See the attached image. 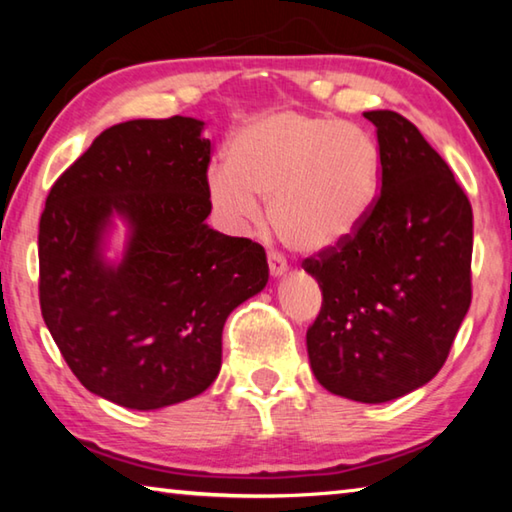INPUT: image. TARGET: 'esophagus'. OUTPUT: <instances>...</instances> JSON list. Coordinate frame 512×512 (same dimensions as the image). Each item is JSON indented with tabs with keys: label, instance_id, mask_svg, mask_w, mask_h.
I'll return each instance as SVG.
<instances>
[{
	"label": "esophagus",
	"instance_id": "obj_1",
	"mask_svg": "<svg viewBox=\"0 0 512 512\" xmlns=\"http://www.w3.org/2000/svg\"><path fill=\"white\" fill-rule=\"evenodd\" d=\"M268 271H271L273 277H280L287 273V262H284V257L280 253H273V250H268Z\"/></svg>",
	"mask_w": 512,
	"mask_h": 512
}]
</instances>
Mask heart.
<instances>
[{"label": "heart", "instance_id": "heart-1", "mask_svg": "<svg viewBox=\"0 0 512 512\" xmlns=\"http://www.w3.org/2000/svg\"><path fill=\"white\" fill-rule=\"evenodd\" d=\"M372 137L334 117L284 110L257 119L210 173V201L235 230L257 221L266 201L277 237L300 253L339 244L366 219L379 192Z\"/></svg>", "mask_w": 512, "mask_h": 512}]
</instances>
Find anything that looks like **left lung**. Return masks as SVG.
<instances>
[{
    "label": "left lung",
    "instance_id": "obj_1",
    "mask_svg": "<svg viewBox=\"0 0 512 512\" xmlns=\"http://www.w3.org/2000/svg\"><path fill=\"white\" fill-rule=\"evenodd\" d=\"M363 117L377 128L381 189L352 235L302 262L323 291L307 352L329 393L381 404L445 366L472 302V205L409 119Z\"/></svg>",
    "mask_w": 512,
    "mask_h": 512
}]
</instances>
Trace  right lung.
I'll return each instance as SVG.
<instances>
[{"label":"right lung","instance_id":"obj_1","mask_svg":"<svg viewBox=\"0 0 512 512\" xmlns=\"http://www.w3.org/2000/svg\"><path fill=\"white\" fill-rule=\"evenodd\" d=\"M192 117L110 126L60 176L40 216V309L90 393L135 411L201 395L225 318L268 282L264 248L205 223L210 140ZM112 213L132 235L102 259Z\"/></svg>","mask_w":512,"mask_h":512}]
</instances>
